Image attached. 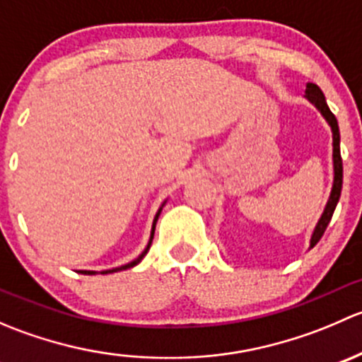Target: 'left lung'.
Here are the masks:
<instances>
[{"mask_svg": "<svg viewBox=\"0 0 362 362\" xmlns=\"http://www.w3.org/2000/svg\"><path fill=\"white\" fill-rule=\"evenodd\" d=\"M306 98L319 108L320 113L326 117V120L329 122L331 129H333V163H334V182H333V191H331L329 202H327L326 208H324V214L320 217V221L317 222V228L313 231L312 240H310V247H315L317 242L322 238L324 231H326L327 224L331 222V217L334 214V208H337L339 194H341V184H343V163H341V154H339V129H338V120L334 117V113L329 110L326 103V98H324L322 90L319 89V86L315 83H306Z\"/></svg>", "mask_w": 362, "mask_h": 362, "instance_id": "left-lung-1", "label": "left lung"}]
</instances>
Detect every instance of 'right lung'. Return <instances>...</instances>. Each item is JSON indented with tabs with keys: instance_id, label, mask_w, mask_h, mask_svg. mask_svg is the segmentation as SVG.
Here are the masks:
<instances>
[{
	"instance_id": "obj_1",
	"label": "right lung",
	"mask_w": 362,
	"mask_h": 362,
	"mask_svg": "<svg viewBox=\"0 0 362 362\" xmlns=\"http://www.w3.org/2000/svg\"><path fill=\"white\" fill-rule=\"evenodd\" d=\"M160 210H163V208H159V211L158 214H156V218H154V224H152V235H151V240H148V245H147V249H145L144 252H141L140 255H138L136 259H134V261H131V262H127V264H124V266H120V268H113V269H107V272H101L103 273V275H107V273H115V272H120V269H127V268H133V266H136L138 262L141 261V259L145 257V254H147L148 252V249H151V245H152V238H154V231H156V222H158V218H159V214H160ZM80 273H83V275H96V272H80Z\"/></svg>"
}]
</instances>
